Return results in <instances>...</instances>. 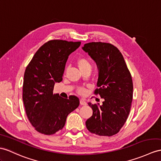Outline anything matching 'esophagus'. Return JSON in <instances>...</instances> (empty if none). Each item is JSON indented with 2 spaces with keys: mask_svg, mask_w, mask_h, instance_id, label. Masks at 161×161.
<instances>
[{
  "mask_svg": "<svg viewBox=\"0 0 161 161\" xmlns=\"http://www.w3.org/2000/svg\"><path fill=\"white\" fill-rule=\"evenodd\" d=\"M80 105H86L87 104V103H86V102L84 100H83V99H81L80 100Z\"/></svg>",
  "mask_w": 161,
  "mask_h": 161,
  "instance_id": "obj_1",
  "label": "esophagus"
}]
</instances>
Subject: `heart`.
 Returning <instances> with one entry per match:
<instances>
[{"label":"heart","instance_id":"1","mask_svg":"<svg viewBox=\"0 0 161 161\" xmlns=\"http://www.w3.org/2000/svg\"><path fill=\"white\" fill-rule=\"evenodd\" d=\"M76 64L78 66V68H80V69L82 72L85 71V70H87V69H89L91 71L92 64L87 57H81L78 58L76 60ZM77 92L78 93L80 94V95H85V94L87 93L88 91L86 88L80 87V88H78Z\"/></svg>","mask_w":161,"mask_h":161}]
</instances>
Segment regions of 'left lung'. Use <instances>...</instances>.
<instances>
[{
	"label": "left lung",
	"mask_w": 161,
	"mask_h": 161,
	"mask_svg": "<svg viewBox=\"0 0 161 161\" xmlns=\"http://www.w3.org/2000/svg\"><path fill=\"white\" fill-rule=\"evenodd\" d=\"M83 49L96 61L99 76L94 93L103 98V104H88L93 115L86 121L87 130L99 136L116 135L130 111L133 96L131 74L119 49L109 43L90 42Z\"/></svg>",
	"instance_id": "8db88e82"
}]
</instances>
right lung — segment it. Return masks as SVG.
Wrapping results in <instances>:
<instances>
[{
	"label": "right lung",
	"mask_w": 161,
	"mask_h": 161,
	"mask_svg": "<svg viewBox=\"0 0 161 161\" xmlns=\"http://www.w3.org/2000/svg\"><path fill=\"white\" fill-rule=\"evenodd\" d=\"M80 45V42L50 40L38 49L26 68L23 103L31 125L42 134L50 135L61 130L68 115L79 106L78 97L63 98L53 89L55 83L63 80L69 55Z\"/></svg>",
	"instance_id": "right-lung-1"
}]
</instances>
